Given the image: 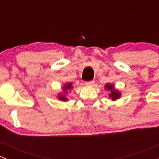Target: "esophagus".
Listing matches in <instances>:
<instances>
[{
  "label": "esophagus",
  "mask_w": 159,
  "mask_h": 159,
  "mask_svg": "<svg viewBox=\"0 0 159 159\" xmlns=\"http://www.w3.org/2000/svg\"><path fill=\"white\" fill-rule=\"evenodd\" d=\"M94 84V80H92V81H86V82H85V84H86V85H88V86H91V85H92V84Z\"/></svg>",
  "instance_id": "obj_1"
}]
</instances>
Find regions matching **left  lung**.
Segmentation results:
<instances>
[{
    "label": "left lung",
    "instance_id": "left-lung-1",
    "mask_svg": "<svg viewBox=\"0 0 159 159\" xmlns=\"http://www.w3.org/2000/svg\"><path fill=\"white\" fill-rule=\"evenodd\" d=\"M105 89L108 90V91H111V94H109V97L113 101L117 100V99L121 97V93L115 89V87H114L113 84H107L106 85H105Z\"/></svg>",
    "mask_w": 159,
    "mask_h": 159
}]
</instances>
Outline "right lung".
Listing matches in <instances>:
<instances>
[{"mask_svg": "<svg viewBox=\"0 0 159 159\" xmlns=\"http://www.w3.org/2000/svg\"><path fill=\"white\" fill-rule=\"evenodd\" d=\"M71 88H72L71 83H68V84H65V85H64V87H63V92L65 94V93L67 92V91H68V90L71 89ZM58 98H59V100L64 101V102H65V101L68 100V98L65 97V94H59Z\"/></svg>", "mask_w": 159, "mask_h": 159, "instance_id": "add662e5", "label": "right lung"}]
</instances>
